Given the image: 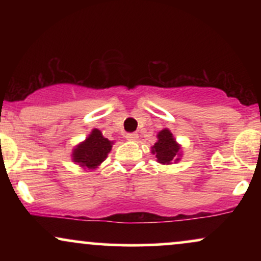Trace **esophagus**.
Segmentation results:
<instances>
[{"mask_svg":"<svg viewBox=\"0 0 261 261\" xmlns=\"http://www.w3.org/2000/svg\"><path fill=\"white\" fill-rule=\"evenodd\" d=\"M137 139H139V134L136 133H131L126 135V140L128 141H136Z\"/></svg>","mask_w":261,"mask_h":261,"instance_id":"34e87169","label":"esophagus"}]
</instances>
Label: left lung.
Wrapping results in <instances>:
<instances>
[{"label": "left lung", "mask_w": 261, "mask_h": 261, "mask_svg": "<svg viewBox=\"0 0 261 261\" xmlns=\"http://www.w3.org/2000/svg\"><path fill=\"white\" fill-rule=\"evenodd\" d=\"M158 141L154 143L151 152L162 164H172V162L180 160V146L176 143L174 136L168 128H163L157 135Z\"/></svg>", "instance_id": "left-lung-1"}]
</instances>
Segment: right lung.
<instances>
[{"instance_id": "add662e5", "label": "right lung", "mask_w": 261, "mask_h": 261, "mask_svg": "<svg viewBox=\"0 0 261 261\" xmlns=\"http://www.w3.org/2000/svg\"><path fill=\"white\" fill-rule=\"evenodd\" d=\"M112 147V141L106 139L98 128H93L88 137L74 147L72 161L83 168L95 169L101 162L106 161Z\"/></svg>"}]
</instances>
